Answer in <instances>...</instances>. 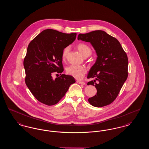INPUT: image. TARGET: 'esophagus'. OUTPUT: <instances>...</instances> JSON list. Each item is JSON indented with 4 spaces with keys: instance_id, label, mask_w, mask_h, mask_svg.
Here are the masks:
<instances>
[{
    "instance_id": "obj_1",
    "label": "esophagus",
    "mask_w": 149,
    "mask_h": 149,
    "mask_svg": "<svg viewBox=\"0 0 149 149\" xmlns=\"http://www.w3.org/2000/svg\"><path fill=\"white\" fill-rule=\"evenodd\" d=\"M77 83H78V84H81V85H85V83L83 82V81H79V80H77Z\"/></svg>"
}]
</instances>
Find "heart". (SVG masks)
Returning <instances> with one entry per match:
<instances>
[{"instance_id": "b5f03b06", "label": "heart", "mask_w": 149, "mask_h": 149, "mask_svg": "<svg viewBox=\"0 0 149 149\" xmlns=\"http://www.w3.org/2000/svg\"><path fill=\"white\" fill-rule=\"evenodd\" d=\"M77 47L80 54L84 57L90 55L92 53V50L90 47L85 43H78L77 45ZM69 51V47H66L64 49L62 53V58L63 60H65L66 58ZM66 71L68 74L72 76L74 78L77 79H81L83 78L86 72V69L84 66L81 65H71L66 68Z\"/></svg>"}]
</instances>
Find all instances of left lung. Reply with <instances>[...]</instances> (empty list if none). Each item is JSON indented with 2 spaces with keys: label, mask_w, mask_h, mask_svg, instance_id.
<instances>
[{
  "label": "left lung",
  "mask_w": 149,
  "mask_h": 149,
  "mask_svg": "<svg viewBox=\"0 0 149 149\" xmlns=\"http://www.w3.org/2000/svg\"><path fill=\"white\" fill-rule=\"evenodd\" d=\"M78 39L91 43L98 56L87 76L95 79L87 84L95 86L97 92L88 101L96 107L107 106L117 98L127 78V54L119 41L103 31L80 33Z\"/></svg>",
  "instance_id": "left-lung-1"
}]
</instances>
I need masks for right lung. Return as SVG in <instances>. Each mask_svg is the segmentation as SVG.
I'll return each instance as SVG.
<instances>
[{"instance_id":"obj_1","label":"right lung","mask_w":149,"mask_h":149,"mask_svg":"<svg viewBox=\"0 0 149 149\" xmlns=\"http://www.w3.org/2000/svg\"><path fill=\"white\" fill-rule=\"evenodd\" d=\"M76 33H65L47 29L29 43L23 65L25 83L33 96L47 106L57 104L75 80L71 75L61 74L64 71L62 53L73 42ZM54 73L61 75L53 79Z\"/></svg>"}]
</instances>
